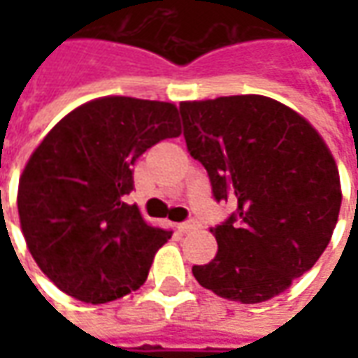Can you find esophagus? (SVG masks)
Listing matches in <instances>:
<instances>
[{"mask_svg":"<svg viewBox=\"0 0 358 358\" xmlns=\"http://www.w3.org/2000/svg\"><path fill=\"white\" fill-rule=\"evenodd\" d=\"M197 226H199V224H197V220H194V218H192V220H186V222H182L178 228H180V232L187 234V232H192V230H195Z\"/></svg>","mask_w":358,"mask_h":358,"instance_id":"1","label":"esophagus"}]
</instances>
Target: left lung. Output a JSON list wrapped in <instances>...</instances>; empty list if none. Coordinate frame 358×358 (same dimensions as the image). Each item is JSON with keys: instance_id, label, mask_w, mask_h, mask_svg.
<instances>
[{"instance_id": "1", "label": "left lung", "mask_w": 358, "mask_h": 358, "mask_svg": "<svg viewBox=\"0 0 358 358\" xmlns=\"http://www.w3.org/2000/svg\"><path fill=\"white\" fill-rule=\"evenodd\" d=\"M180 115L213 197L236 205L210 230L217 257L195 264V280L224 299H272L330 243L341 207L330 149L305 118L263 95L180 103Z\"/></svg>"}]
</instances>
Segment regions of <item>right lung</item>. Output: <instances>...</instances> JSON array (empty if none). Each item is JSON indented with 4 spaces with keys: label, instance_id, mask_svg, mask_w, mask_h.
<instances>
[{
    "label": "right lung",
    "instance_id": "obj_1",
    "mask_svg": "<svg viewBox=\"0 0 358 358\" xmlns=\"http://www.w3.org/2000/svg\"><path fill=\"white\" fill-rule=\"evenodd\" d=\"M180 136L172 103L101 97L69 113L30 157L19 182V217L38 266L61 292L99 305L138 289L172 232L143 222L134 164Z\"/></svg>",
    "mask_w": 358,
    "mask_h": 358
}]
</instances>
